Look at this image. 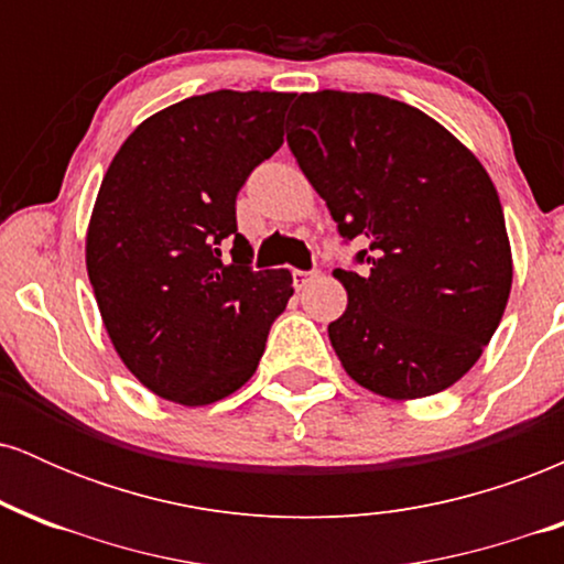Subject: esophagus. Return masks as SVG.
Here are the masks:
<instances>
[{"label": "esophagus", "mask_w": 564, "mask_h": 564, "mask_svg": "<svg viewBox=\"0 0 564 564\" xmlns=\"http://www.w3.org/2000/svg\"><path fill=\"white\" fill-rule=\"evenodd\" d=\"M291 275H294V286L296 289H304L310 281H315V278L321 275V270H294V273H291Z\"/></svg>", "instance_id": "esophagus-1"}]
</instances>
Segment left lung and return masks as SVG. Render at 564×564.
Instances as JSON below:
<instances>
[{
	"instance_id": "1",
	"label": "left lung",
	"mask_w": 564,
	"mask_h": 564,
	"mask_svg": "<svg viewBox=\"0 0 564 564\" xmlns=\"http://www.w3.org/2000/svg\"><path fill=\"white\" fill-rule=\"evenodd\" d=\"M296 164L358 251L334 270L347 310L328 323L345 371L366 390L416 400L480 360L511 291V249L494 180L443 124L373 93L296 97Z\"/></svg>"
}]
</instances>
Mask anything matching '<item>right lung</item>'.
Listing matches in <instances>:
<instances>
[{
  "label": "right lung",
  "instance_id": "add662e5",
  "mask_svg": "<svg viewBox=\"0 0 564 564\" xmlns=\"http://www.w3.org/2000/svg\"><path fill=\"white\" fill-rule=\"evenodd\" d=\"M291 97L217 89L174 102L129 134L97 191L87 228L97 307L124 366L172 403L241 390L294 294L289 270H251L236 225L246 177L283 145Z\"/></svg>",
  "mask_w": 564,
  "mask_h": 564
}]
</instances>
